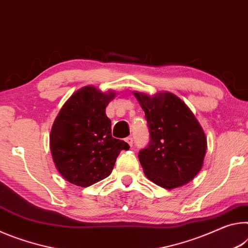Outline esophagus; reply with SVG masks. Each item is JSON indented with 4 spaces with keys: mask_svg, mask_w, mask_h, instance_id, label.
<instances>
[{
    "mask_svg": "<svg viewBox=\"0 0 248 248\" xmlns=\"http://www.w3.org/2000/svg\"><path fill=\"white\" fill-rule=\"evenodd\" d=\"M125 141H126V143H127L129 146H133V137H132V136L126 137V139H125Z\"/></svg>",
    "mask_w": 248,
    "mask_h": 248,
    "instance_id": "obj_1",
    "label": "esophagus"
}]
</instances>
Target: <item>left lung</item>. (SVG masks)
Masks as SVG:
<instances>
[{
    "mask_svg": "<svg viewBox=\"0 0 248 248\" xmlns=\"http://www.w3.org/2000/svg\"><path fill=\"white\" fill-rule=\"evenodd\" d=\"M147 120L151 141L139 159L149 180L165 189L191 181L203 166L206 137L184 101L170 92H134Z\"/></svg>",
    "mask_w": 248,
    "mask_h": 248,
    "instance_id": "obj_1",
    "label": "left lung"
}]
</instances>
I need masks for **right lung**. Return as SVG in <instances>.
Returning <instances> with one entry per match:
<instances>
[{
  "label": "right lung",
  "mask_w": 248,
  "mask_h": 248,
  "mask_svg": "<svg viewBox=\"0 0 248 248\" xmlns=\"http://www.w3.org/2000/svg\"><path fill=\"white\" fill-rule=\"evenodd\" d=\"M115 95L86 86L69 97L55 119L49 135L52 160L70 184L84 188L108 177L122 149L128 151L127 143L112 137L105 114Z\"/></svg>",
  "instance_id": "add662e5"
}]
</instances>
